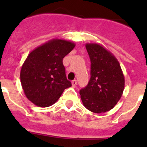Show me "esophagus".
Segmentation results:
<instances>
[{"mask_svg": "<svg viewBox=\"0 0 147 147\" xmlns=\"http://www.w3.org/2000/svg\"><path fill=\"white\" fill-rule=\"evenodd\" d=\"M72 86L73 87H76V85H77V81H76V80H73L72 81Z\"/></svg>", "mask_w": 147, "mask_h": 147, "instance_id": "obj_1", "label": "esophagus"}]
</instances>
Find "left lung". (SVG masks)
I'll return each instance as SVG.
<instances>
[{"label":"left lung","mask_w":147,"mask_h":147,"mask_svg":"<svg viewBox=\"0 0 147 147\" xmlns=\"http://www.w3.org/2000/svg\"><path fill=\"white\" fill-rule=\"evenodd\" d=\"M90 57V79L80 90L83 105L91 112H107L118 103L124 89V76L119 61L102 45L87 43Z\"/></svg>","instance_id":"obj_1"}]
</instances>
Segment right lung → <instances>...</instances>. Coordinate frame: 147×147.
I'll use <instances>...</instances> for the list:
<instances>
[{
    "label": "right lung",
    "instance_id": "1",
    "mask_svg": "<svg viewBox=\"0 0 147 147\" xmlns=\"http://www.w3.org/2000/svg\"><path fill=\"white\" fill-rule=\"evenodd\" d=\"M75 47L67 40L53 39L34 49L20 71V82L26 96L40 107L54 105L71 86L62 59Z\"/></svg>",
    "mask_w": 147,
    "mask_h": 147
}]
</instances>
